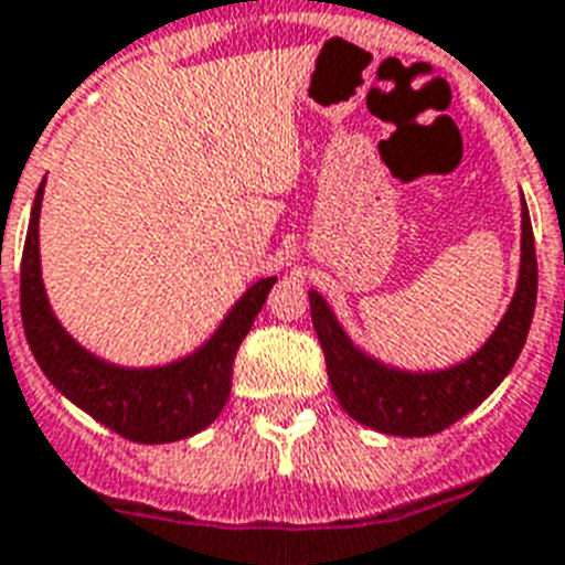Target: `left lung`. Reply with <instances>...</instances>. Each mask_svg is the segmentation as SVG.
Returning a JSON list of instances; mask_svg holds the SVG:
<instances>
[{"label":"left lung","mask_w":565,"mask_h":565,"mask_svg":"<svg viewBox=\"0 0 565 565\" xmlns=\"http://www.w3.org/2000/svg\"><path fill=\"white\" fill-rule=\"evenodd\" d=\"M520 227V277L505 315L473 355L445 370H401L370 355L349 338L323 294L311 288V323L323 347L326 372L340 407L358 424L404 439L433 436L477 409L505 381L523 352L537 302V254L525 199Z\"/></svg>","instance_id":"8db88e82"}]
</instances>
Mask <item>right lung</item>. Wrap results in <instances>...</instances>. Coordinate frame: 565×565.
<instances>
[{"label": "right lung", "instance_id": "add662e5", "mask_svg": "<svg viewBox=\"0 0 565 565\" xmlns=\"http://www.w3.org/2000/svg\"><path fill=\"white\" fill-rule=\"evenodd\" d=\"M42 193L45 181L31 207L20 274L22 326L42 375L95 422L138 445H167L202 433L231 398L233 358L277 277L256 279L190 355L161 366L109 363L81 347L51 309L40 265Z\"/></svg>", "mask_w": 565, "mask_h": 565}]
</instances>
